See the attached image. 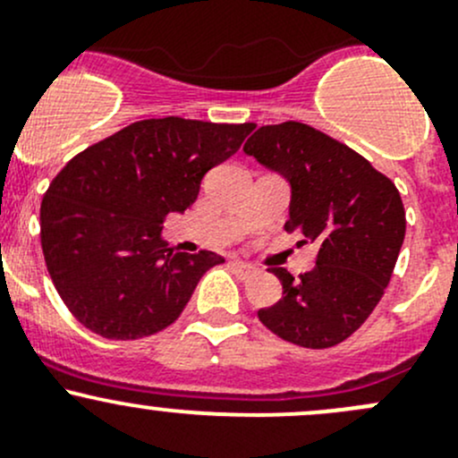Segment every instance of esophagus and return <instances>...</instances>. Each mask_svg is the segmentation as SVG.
<instances>
[{
    "instance_id": "esophagus-1",
    "label": "esophagus",
    "mask_w": 458,
    "mask_h": 458,
    "mask_svg": "<svg viewBox=\"0 0 458 458\" xmlns=\"http://www.w3.org/2000/svg\"><path fill=\"white\" fill-rule=\"evenodd\" d=\"M229 265H231V269H233L238 276H242V278L256 274V267L249 265V262H244V260H231Z\"/></svg>"
}]
</instances>
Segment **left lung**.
Here are the masks:
<instances>
[{
	"mask_svg": "<svg viewBox=\"0 0 458 458\" xmlns=\"http://www.w3.org/2000/svg\"><path fill=\"white\" fill-rule=\"evenodd\" d=\"M242 151L287 180L284 229L318 249L316 267L298 280L271 267L283 298L258 318L293 345H338L368 320L392 278L405 238L401 193L363 156L301 122L260 126Z\"/></svg>",
	"mask_w": 458,
	"mask_h": 458,
	"instance_id": "1",
	"label": "left lung"
}]
</instances>
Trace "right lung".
Masks as SVG:
<instances>
[{
    "mask_svg": "<svg viewBox=\"0 0 458 458\" xmlns=\"http://www.w3.org/2000/svg\"><path fill=\"white\" fill-rule=\"evenodd\" d=\"M251 129L182 117L133 122L55 175L39 209L42 251L57 293L86 329L135 341L182 314L202 274L225 258L169 247L162 225L196 202L207 171Z\"/></svg>",
    "mask_w": 458,
    "mask_h": 458,
    "instance_id": "add662e5",
    "label": "right lung"
}]
</instances>
